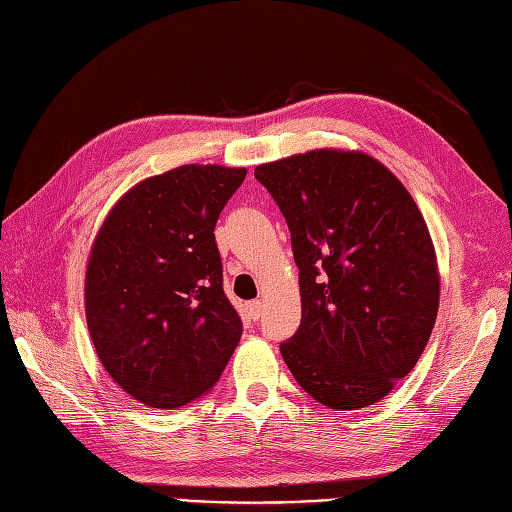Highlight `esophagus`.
<instances>
[{
    "mask_svg": "<svg viewBox=\"0 0 512 512\" xmlns=\"http://www.w3.org/2000/svg\"><path fill=\"white\" fill-rule=\"evenodd\" d=\"M263 300H254V302H249L247 304V309H249V315H252L254 317V320H258V317L260 315H263Z\"/></svg>",
    "mask_w": 512,
    "mask_h": 512,
    "instance_id": "esophagus-1",
    "label": "esophagus"
}]
</instances>
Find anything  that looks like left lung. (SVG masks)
<instances>
[{
	"label": "left lung",
	"instance_id": "1",
	"mask_svg": "<svg viewBox=\"0 0 512 512\" xmlns=\"http://www.w3.org/2000/svg\"><path fill=\"white\" fill-rule=\"evenodd\" d=\"M300 269L302 322L280 346L300 388L331 410L379 403L423 355L440 302L434 241L416 201L363 151L260 164Z\"/></svg>",
	"mask_w": 512,
	"mask_h": 512
}]
</instances>
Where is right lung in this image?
Instances as JSON below:
<instances>
[{"mask_svg":"<svg viewBox=\"0 0 512 512\" xmlns=\"http://www.w3.org/2000/svg\"><path fill=\"white\" fill-rule=\"evenodd\" d=\"M245 175L177 166L131 186L98 227L85 269L89 337L138 403L175 410L206 396L241 339L214 225Z\"/></svg>","mask_w":512,"mask_h":512,"instance_id":"1","label":"right lung"}]
</instances>
